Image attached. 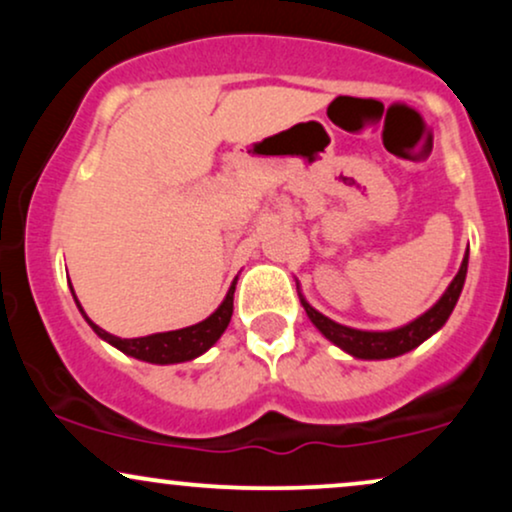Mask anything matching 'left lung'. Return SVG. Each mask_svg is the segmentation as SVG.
<instances>
[{
  "instance_id": "left-lung-1",
  "label": "left lung",
  "mask_w": 512,
  "mask_h": 512,
  "mask_svg": "<svg viewBox=\"0 0 512 512\" xmlns=\"http://www.w3.org/2000/svg\"><path fill=\"white\" fill-rule=\"evenodd\" d=\"M467 264H469V250L464 252V260L460 264V272L455 274V279L450 281V286L445 289L443 296L438 298L424 315H419L416 320L407 322V325L397 327V330H385V332H370V330H356V327L339 325V322L330 320L327 315H322L320 310H315L313 305L305 301L303 293L301 305L308 313L310 322L322 332V337L330 339L334 346L346 351L349 356L363 358V361H383V358H395L407 354V351L416 349L419 344H424L428 337H433L440 327L448 322L452 310H455L457 298H460L464 279H467Z\"/></svg>"
}]
</instances>
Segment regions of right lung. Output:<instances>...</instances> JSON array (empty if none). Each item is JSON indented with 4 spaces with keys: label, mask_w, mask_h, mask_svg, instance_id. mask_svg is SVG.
<instances>
[{
    "label": "right lung",
    "mask_w": 512,
    "mask_h": 512,
    "mask_svg": "<svg viewBox=\"0 0 512 512\" xmlns=\"http://www.w3.org/2000/svg\"><path fill=\"white\" fill-rule=\"evenodd\" d=\"M236 284H238V276L233 279L231 289H228L226 298H223L219 308H216L214 313L207 317V320L197 322V325H190V327H182V330L146 334V337H134V339H122V337H115V334L101 330V327H98L96 322H93L91 317L84 313L79 298L74 296V289H72V296L76 301V308H79L81 315H84V320L91 325V330L96 332L103 342H108L110 346H115V349H120L122 354L139 358V361L168 366V363L192 361V358L202 356L204 351H209L211 346L219 342V337L226 332L228 322H231L233 293H236Z\"/></svg>",
    "instance_id": "obj_1"
}]
</instances>
